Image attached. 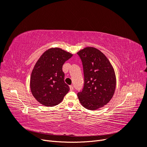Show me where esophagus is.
Here are the masks:
<instances>
[{
    "label": "esophagus",
    "mask_w": 147,
    "mask_h": 147,
    "mask_svg": "<svg viewBox=\"0 0 147 147\" xmlns=\"http://www.w3.org/2000/svg\"><path fill=\"white\" fill-rule=\"evenodd\" d=\"M69 88H70V91H73L74 90V86H73V85H70L69 86Z\"/></svg>",
    "instance_id": "esophagus-1"
}]
</instances>
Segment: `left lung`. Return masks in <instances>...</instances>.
Returning a JSON list of instances; mask_svg holds the SVG:
<instances>
[{"label": "left lung", "instance_id": "left-lung-1", "mask_svg": "<svg viewBox=\"0 0 147 147\" xmlns=\"http://www.w3.org/2000/svg\"><path fill=\"white\" fill-rule=\"evenodd\" d=\"M82 61L84 87L78 93L81 104L94 110L107 104L116 88V75L112 65L103 53L88 47L77 52Z\"/></svg>", "mask_w": 147, "mask_h": 147}]
</instances>
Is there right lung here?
<instances>
[{"label": "right lung", "mask_w": 147, "mask_h": 147, "mask_svg": "<svg viewBox=\"0 0 147 147\" xmlns=\"http://www.w3.org/2000/svg\"><path fill=\"white\" fill-rule=\"evenodd\" d=\"M72 56L60 48H51L40 57L30 79L31 92L39 103L53 107L63 100L70 89L64 82L63 65Z\"/></svg>", "instance_id": "right-lung-1"}]
</instances>
